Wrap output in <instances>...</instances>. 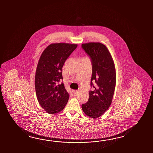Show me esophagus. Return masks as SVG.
<instances>
[{
  "instance_id": "34e87169",
  "label": "esophagus",
  "mask_w": 153,
  "mask_h": 153,
  "mask_svg": "<svg viewBox=\"0 0 153 153\" xmlns=\"http://www.w3.org/2000/svg\"><path fill=\"white\" fill-rule=\"evenodd\" d=\"M73 94H74V96H76V95L78 94V93H79V91H76V90H73Z\"/></svg>"
}]
</instances>
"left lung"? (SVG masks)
Masks as SVG:
<instances>
[{
    "mask_svg": "<svg viewBox=\"0 0 153 153\" xmlns=\"http://www.w3.org/2000/svg\"><path fill=\"white\" fill-rule=\"evenodd\" d=\"M82 48L90 56L92 67L91 86L88 102L81 105L85 114L96 119L110 107L116 84L114 61L107 47L100 42L82 44ZM96 83L95 86L92 81Z\"/></svg>",
    "mask_w": 153,
    "mask_h": 153,
    "instance_id": "obj_1",
    "label": "left lung"
}]
</instances>
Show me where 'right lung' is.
Returning <instances> with one entry per match:
<instances>
[{
  "label": "right lung",
  "instance_id": "1",
  "mask_svg": "<svg viewBox=\"0 0 153 153\" xmlns=\"http://www.w3.org/2000/svg\"><path fill=\"white\" fill-rule=\"evenodd\" d=\"M77 44L55 43L49 45L39 59L36 69L35 88L38 101L50 114L62 111L68 101L69 94L62 82V67L74 51Z\"/></svg>",
  "mask_w": 153,
  "mask_h": 153
}]
</instances>
